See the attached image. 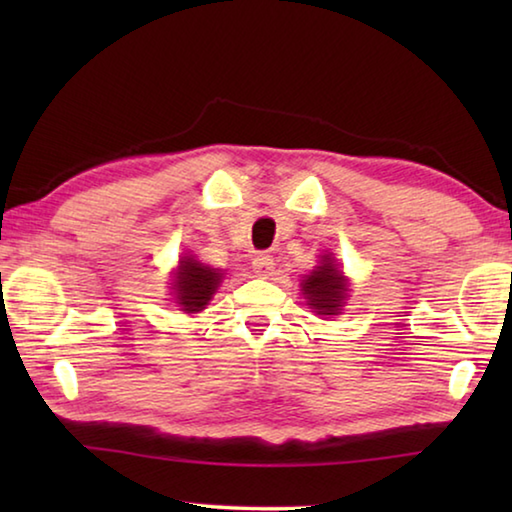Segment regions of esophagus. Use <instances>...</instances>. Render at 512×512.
Here are the masks:
<instances>
[{"instance_id": "esophagus-1", "label": "esophagus", "mask_w": 512, "mask_h": 512, "mask_svg": "<svg viewBox=\"0 0 512 512\" xmlns=\"http://www.w3.org/2000/svg\"><path fill=\"white\" fill-rule=\"evenodd\" d=\"M273 268H275V262H273L271 255H266V253L255 255V259H253V271H255L257 277L273 275Z\"/></svg>"}]
</instances>
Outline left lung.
<instances>
[{
  "label": "left lung",
  "mask_w": 512,
  "mask_h": 512,
  "mask_svg": "<svg viewBox=\"0 0 512 512\" xmlns=\"http://www.w3.org/2000/svg\"><path fill=\"white\" fill-rule=\"evenodd\" d=\"M302 296L318 316H339L348 298V280L332 255H320V266L300 282Z\"/></svg>",
  "instance_id": "left-lung-1"
}]
</instances>
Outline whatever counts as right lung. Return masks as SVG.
Wrapping results in <instances>:
<instances>
[{
    "mask_svg": "<svg viewBox=\"0 0 512 512\" xmlns=\"http://www.w3.org/2000/svg\"><path fill=\"white\" fill-rule=\"evenodd\" d=\"M223 280L221 268L201 264L194 255L180 257L178 268L173 271V300L185 314H198L219 289Z\"/></svg>",
    "mask_w": 512,
    "mask_h": 512,
    "instance_id": "obj_1",
    "label": "right lung"
}]
</instances>
